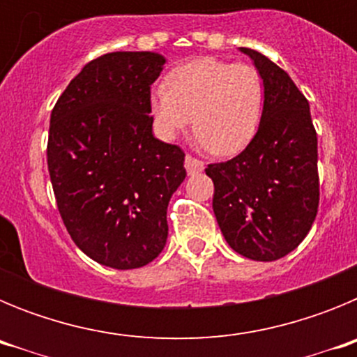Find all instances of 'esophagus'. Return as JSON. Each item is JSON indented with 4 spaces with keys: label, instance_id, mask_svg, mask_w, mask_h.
Here are the masks:
<instances>
[{
    "label": "esophagus",
    "instance_id": "1",
    "mask_svg": "<svg viewBox=\"0 0 357 357\" xmlns=\"http://www.w3.org/2000/svg\"><path fill=\"white\" fill-rule=\"evenodd\" d=\"M184 166H185V169H188L189 175L200 173L202 169H204V162H202V160H198V159H195V157H191V155H185Z\"/></svg>",
    "mask_w": 357,
    "mask_h": 357
}]
</instances>
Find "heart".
Instances as JSON below:
<instances>
[{
	"mask_svg": "<svg viewBox=\"0 0 357 357\" xmlns=\"http://www.w3.org/2000/svg\"><path fill=\"white\" fill-rule=\"evenodd\" d=\"M263 105L257 69L214 56L175 68L150 96V112L164 139H176L193 119L197 139L216 157L236 155L252 143Z\"/></svg>",
	"mask_w": 357,
	"mask_h": 357,
	"instance_id": "b5f03b06",
	"label": "heart"
}]
</instances>
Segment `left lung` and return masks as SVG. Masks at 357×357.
Returning <instances> with one entry per match:
<instances>
[{
	"label": "left lung",
	"mask_w": 357,
	"mask_h": 357,
	"mask_svg": "<svg viewBox=\"0 0 357 357\" xmlns=\"http://www.w3.org/2000/svg\"><path fill=\"white\" fill-rule=\"evenodd\" d=\"M264 85L257 134L227 162L209 164L213 211L229 247L275 261L302 243L318 211V141L309 103L284 69L250 48Z\"/></svg>",
	"instance_id": "left-lung-1"
}]
</instances>
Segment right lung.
<instances>
[{
	"instance_id": "obj_1",
	"label": "right lung",
	"mask_w": 357,
	"mask_h": 357,
	"mask_svg": "<svg viewBox=\"0 0 357 357\" xmlns=\"http://www.w3.org/2000/svg\"><path fill=\"white\" fill-rule=\"evenodd\" d=\"M166 59L98 56L69 82L50 119L48 172L69 236L116 270L151 263L168 239L166 211L184 182V151L153 137L150 87Z\"/></svg>"
}]
</instances>
